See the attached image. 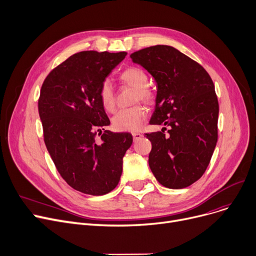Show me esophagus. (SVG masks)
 <instances>
[{
	"label": "esophagus",
	"mask_w": 256,
	"mask_h": 256,
	"mask_svg": "<svg viewBox=\"0 0 256 256\" xmlns=\"http://www.w3.org/2000/svg\"><path fill=\"white\" fill-rule=\"evenodd\" d=\"M132 136H133V140L136 142V140H140V138H142V133L136 132V133H133Z\"/></svg>",
	"instance_id": "esophagus-1"
}]
</instances>
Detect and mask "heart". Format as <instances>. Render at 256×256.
<instances>
[{
	"label": "heart",
	"mask_w": 256,
	"mask_h": 256,
	"mask_svg": "<svg viewBox=\"0 0 256 256\" xmlns=\"http://www.w3.org/2000/svg\"><path fill=\"white\" fill-rule=\"evenodd\" d=\"M120 80L128 86L136 88L134 102L142 101L152 103L154 101V92L148 86L149 78L147 72L138 66H131L120 72ZM100 101L108 112H112L116 108V94L112 85L109 81H104L99 92ZM146 118V109L142 106H134L120 110L112 118V126L118 131L136 132L144 123Z\"/></svg>",
	"instance_id": "heart-1"
}]
</instances>
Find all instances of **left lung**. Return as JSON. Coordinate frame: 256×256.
Instances as JSON below:
<instances>
[{"mask_svg": "<svg viewBox=\"0 0 256 256\" xmlns=\"http://www.w3.org/2000/svg\"><path fill=\"white\" fill-rule=\"evenodd\" d=\"M157 84L149 166L168 188H184L202 177L218 140V103L214 82L203 66L177 48L157 44L130 55ZM166 126L169 128L164 133Z\"/></svg>", "mask_w": 256, "mask_h": 256, "instance_id": "1", "label": "left lung"}]
</instances>
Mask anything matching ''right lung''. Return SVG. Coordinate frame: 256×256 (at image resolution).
I'll return each mask as SVG.
<instances>
[{"mask_svg":"<svg viewBox=\"0 0 256 256\" xmlns=\"http://www.w3.org/2000/svg\"><path fill=\"white\" fill-rule=\"evenodd\" d=\"M126 52L83 51L72 55L44 79L38 112L46 147L66 184L83 194L112 192L132 144L130 133L104 130L110 124L99 92Z\"/></svg>","mask_w":256,"mask_h":256,"instance_id":"1","label":"right lung"}]
</instances>
